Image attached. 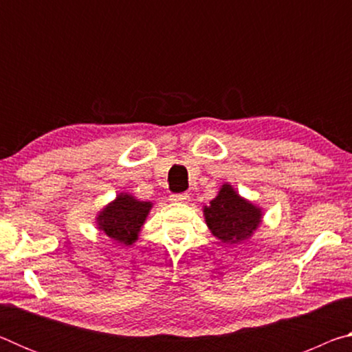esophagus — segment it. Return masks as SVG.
Listing matches in <instances>:
<instances>
[{"label": "esophagus", "instance_id": "esophagus-1", "mask_svg": "<svg viewBox=\"0 0 352 352\" xmlns=\"http://www.w3.org/2000/svg\"><path fill=\"white\" fill-rule=\"evenodd\" d=\"M172 204H184V201L189 200V195L186 192H178V194H172L169 199Z\"/></svg>", "mask_w": 352, "mask_h": 352}]
</instances>
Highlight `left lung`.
I'll return each instance as SVG.
<instances>
[{
	"label": "left lung",
	"instance_id": "8db88e82",
	"mask_svg": "<svg viewBox=\"0 0 352 352\" xmlns=\"http://www.w3.org/2000/svg\"><path fill=\"white\" fill-rule=\"evenodd\" d=\"M204 214L211 233L226 243L248 239L262 219L261 208L242 199L228 183L222 184L217 197L204 208Z\"/></svg>",
	"mask_w": 352,
	"mask_h": 352
}]
</instances>
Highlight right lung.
Masks as SVG:
<instances>
[{
	"label": "right lung",
	"mask_w": 352,
	"mask_h": 352,
	"mask_svg": "<svg viewBox=\"0 0 352 352\" xmlns=\"http://www.w3.org/2000/svg\"><path fill=\"white\" fill-rule=\"evenodd\" d=\"M151 210V201H140L133 195L121 192L98 214V228L115 242L132 245Z\"/></svg>",
	"instance_id": "obj_1"
}]
</instances>
